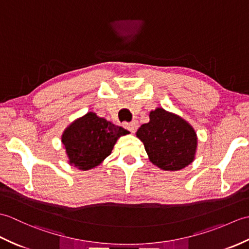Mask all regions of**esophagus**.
Wrapping results in <instances>:
<instances>
[{"instance_id":"34e87169","label":"esophagus","mask_w":249,"mask_h":249,"mask_svg":"<svg viewBox=\"0 0 249 249\" xmlns=\"http://www.w3.org/2000/svg\"><path fill=\"white\" fill-rule=\"evenodd\" d=\"M124 127L127 129V130H129L130 133H135L136 131V129L138 128V122L137 121H131V122H125L124 123Z\"/></svg>"}]
</instances>
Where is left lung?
<instances>
[{"instance_id":"1","label":"left lung","mask_w":249,"mask_h":249,"mask_svg":"<svg viewBox=\"0 0 249 249\" xmlns=\"http://www.w3.org/2000/svg\"><path fill=\"white\" fill-rule=\"evenodd\" d=\"M137 137L143 142L150 160L163 170H181L194 160L197 147L194 128L162 108L152 111L150 122L140 126Z\"/></svg>"}]
</instances>
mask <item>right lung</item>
I'll return each mask as SVG.
<instances>
[{
  "label": "right lung",
  "instance_id": "1",
  "mask_svg": "<svg viewBox=\"0 0 249 249\" xmlns=\"http://www.w3.org/2000/svg\"><path fill=\"white\" fill-rule=\"evenodd\" d=\"M126 134V129L89 112L64 131L62 142L71 165L89 170L109 156L119 137Z\"/></svg>",
  "mask_w": 249,
  "mask_h": 249
}]
</instances>
